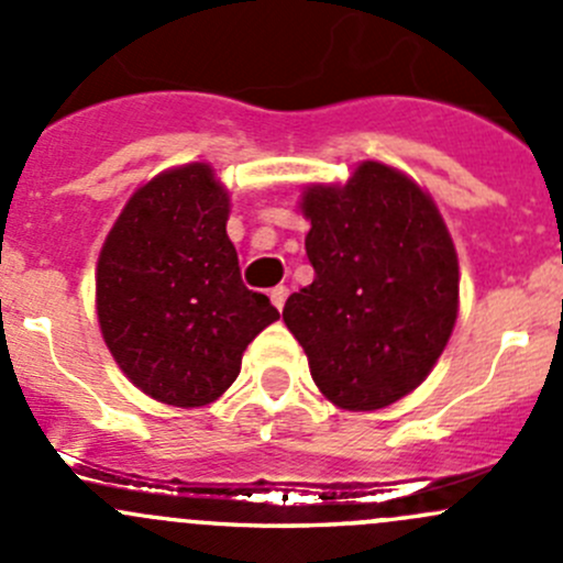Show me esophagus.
I'll use <instances>...</instances> for the list:
<instances>
[{
  "mask_svg": "<svg viewBox=\"0 0 563 563\" xmlns=\"http://www.w3.org/2000/svg\"><path fill=\"white\" fill-rule=\"evenodd\" d=\"M286 297H288V288L286 286H275L269 291V299H272V305H275L277 310H283V305H286Z\"/></svg>",
  "mask_w": 563,
  "mask_h": 563,
  "instance_id": "esophagus-1",
  "label": "esophagus"
}]
</instances>
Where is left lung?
Masks as SVG:
<instances>
[{"label":"left lung","mask_w":563,"mask_h":563,"mask_svg":"<svg viewBox=\"0 0 563 563\" xmlns=\"http://www.w3.org/2000/svg\"><path fill=\"white\" fill-rule=\"evenodd\" d=\"M316 277L283 308L310 376L345 411L413 391L450 343L460 305L455 242L428 190L378 161L345 185L305 187Z\"/></svg>","instance_id":"left-lung-1"}]
</instances>
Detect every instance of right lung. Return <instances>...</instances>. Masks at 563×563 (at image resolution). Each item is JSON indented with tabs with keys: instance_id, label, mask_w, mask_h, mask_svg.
<instances>
[{
	"instance_id": "right-lung-1",
	"label": "right lung",
	"mask_w": 563,
	"mask_h": 563,
	"mask_svg": "<svg viewBox=\"0 0 563 563\" xmlns=\"http://www.w3.org/2000/svg\"><path fill=\"white\" fill-rule=\"evenodd\" d=\"M229 212L214 168L187 163L144 181L100 250L95 305L108 351L166 406L218 400L255 334L280 318L242 283Z\"/></svg>"
}]
</instances>
